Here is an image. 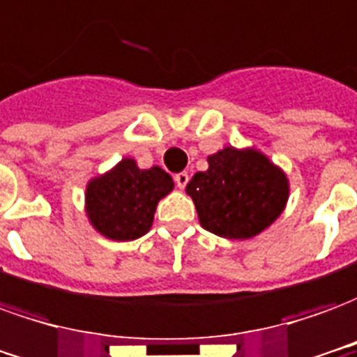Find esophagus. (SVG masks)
Segmentation results:
<instances>
[{
  "instance_id": "obj_1",
  "label": "esophagus",
  "mask_w": 357,
  "mask_h": 357,
  "mask_svg": "<svg viewBox=\"0 0 357 357\" xmlns=\"http://www.w3.org/2000/svg\"><path fill=\"white\" fill-rule=\"evenodd\" d=\"M188 178H190V176H188V173H178V174H174V183H176V186H178V188H184V186H186V184H188Z\"/></svg>"
}]
</instances>
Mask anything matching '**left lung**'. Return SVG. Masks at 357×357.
<instances>
[{"label":"left lung","instance_id":"8db88e82","mask_svg":"<svg viewBox=\"0 0 357 357\" xmlns=\"http://www.w3.org/2000/svg\"><path fill=\"white\" fill-rule=\"evenodd\" d=\"M186 184L199 225L217 236L246 240L265 231L284 211L288 178L282 169L254 148H223L207 158Z\"/></svg>","mask_w":357,"mask_h":357}]
</instances>
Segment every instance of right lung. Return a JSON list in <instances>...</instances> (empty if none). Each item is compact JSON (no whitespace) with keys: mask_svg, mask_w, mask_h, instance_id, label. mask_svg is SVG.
Segmentation results:
<instances>
[{"mask_svg":"<svg viewBox=\"0 0 357 357\" xmlns=\"http://www.w3.org/2000/svg\"><path fill=\"white\" fill-rule=\"evenodd\" d=\"M173 178L161 167L140 169L125 158L86 186V215L105 238L136 240L151 229L159 199L173 190Z\"/></svg>","mask_w":357,"mask_h":357,"instance_id":"1","label":"right lung"}]
</instances>
